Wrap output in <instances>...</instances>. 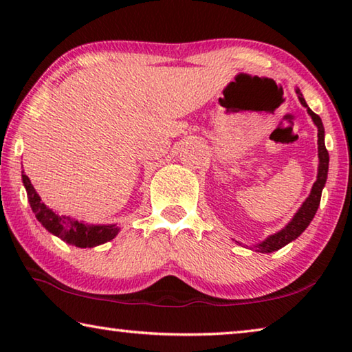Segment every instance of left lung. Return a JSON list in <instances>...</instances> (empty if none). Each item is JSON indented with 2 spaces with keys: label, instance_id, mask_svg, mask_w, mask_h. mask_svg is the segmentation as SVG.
Wrapping results in <instances>:
<instances>
[{
  "label": "left lung",
  "instance_id": "obj_1",
  "mask_svg": "<svg viewBox=\"0 0 352 352\" xmlns=\"http://www.w3.org/2000/svg\"><path fill=\"white\" fill-rule=\"evenodd\" d=\"M296 93L300 94V90H296ZM300 100L301 104L307 107L306 100L301 98L300 94ZM309 115L312 116L315 126L318 127V158H320V166H318V177H317V182L314 183L311 194H309V197L306 199L305 204L302 206L298 210V212L295 214V217L290 220V223L283 228L281 231H278L276 234H272L270 237H267L264 242H261L259 245H256V248L259 250L261 253H272V252H276V250L283 248L284 245H287L289 242L295 241L298 236H300L302 231H305L309 223H311V220L314 219L315 212H317L318 206H320V199H321V190L324 188V183H326V178H327V168H329V153L326 151V146H324V127H323V122H321V119L318 115H315V113L307 109Z\"/></svg>",
  "mask_w": 352,
  "mask_h": 352
}]
</instances>
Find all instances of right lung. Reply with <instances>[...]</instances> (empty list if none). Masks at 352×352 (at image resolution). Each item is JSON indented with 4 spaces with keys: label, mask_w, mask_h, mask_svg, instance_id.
I'll use <instances>...</instances> for the list:
<instances>
[{
    "label": "right lung",
    "mask_w": 352,
    "mask_h": 352,
    "mask_svg": "<svg viewBox=\"0 0 352 352\" xmlns=\"http://www.w3.org/2000/svg\"><path fill=\"white\" fill-rule=\"evenodd\" d=\"M21 177L35 217L50 233L60 237L62 241L80 248H91L111 241L118 234L119 228L116 225H88L79 220L58 216L45 204H41V199L35 192L29 177L26 174H21Z\"/></svg>",
    "instance_id": "1"
}]
</instances>
